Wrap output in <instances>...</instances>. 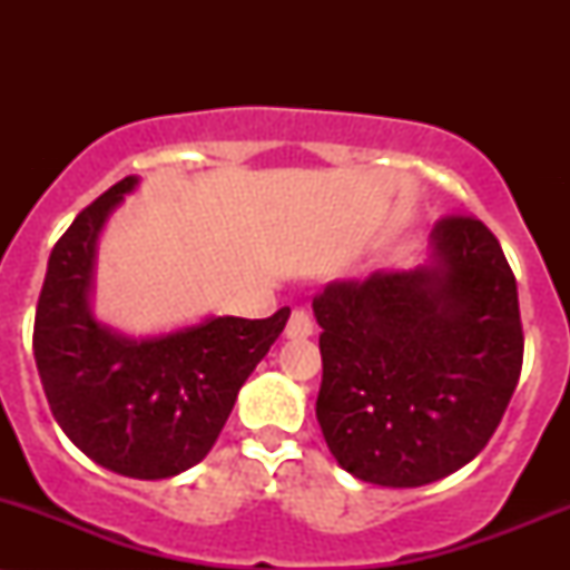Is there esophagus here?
Returning <instances> with one entry per match:
<instances>
[{
  "label": "esophagus",
  "instance_id": "esophagus-1",
  "mask_svg": "<svg viewBox=\"0 0 570 570\" xmlns=\"http://www.w3.org/2000/svg\"><path fill=\"white\" fill-rule=\"evenodd\" d=\"M313 332H316V324H313L311 313L303 311V307H297V311H292L289 324H286V337H292V340H305V337H311Z\"/></svg>",
  "mask_w": 570,
  "mask_h": 570
}]
</instances>
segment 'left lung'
<instances>
[{"instance_id":"obj_1","label":"left lung","mask_w":570,"mask_h":570,"mask_svg":"<svg viewBox=\"0 0 570 570\" xmlns=\"http://www.w3.org/2000/svg\"><path fill=\"white\" fill-rule=\"evenodd\" d=\"M313 313L316 417L345 472L421 488L466 466L499 429L520 381L522 324L512 267L480 219H440L429 265L332 281Z\"/></svg>"}]
</instances>
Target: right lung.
Returning a JSON list of instances; mask_svg holds the SVG:
<instances>
[{
  "instance_id": "obj_1",
  "label": "right lung",
  "mask_w": 570,
  "mask_h": 570,
  "mask_svg": "<svg viewBox=\"0 0 570 570\" xmlns=\"http://www.w3.org/2000/svg\"><path fill=\"white\" fill-rule=\"evenodd\" d=\"M136 185V176L117 181L58 238L37 303L35 358L58 426L90 461L134 480H166L208 455L289 307L139 340L96 322L98 235Z\"/></svg>"
}]
</instances>
